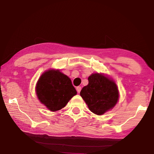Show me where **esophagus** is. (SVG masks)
<instances>
[{
  "label": "esophagus",
  "instance_id": "34e87169",
  "mask_svg": "<svg viewBox=\"0 0 154 154\" xmlns=\"http://www.w3.org/2000/svg\"><path fill=\"white\" fill-rule=\"evenodd\" d=\"M76 90H77L78 93H80L81 90H82V87H81V86H78V87L76 88Z\"/></svg>",
  "mask_w": 154,
  "mask_h": 154
}]
</instances>
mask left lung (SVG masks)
Masks as SVG:
<instances>
[{
  "instance_id": "1",
  "label": "left lung",
  "mask_w": 154,
  "mask_h": 154,
  "mask_svg": "<svg viewBox=\"0 0 154 154\" xmlns=\"http://www.w3.org/2000/svg\"><path fill=\"white\" fill-rule=\"evenodd\" d=\"M80 95L90 110L98 116L111 110L119 98L118 88L114 80L98 72L90 75L88 84L82 88Z\"/></svg>"
}]
</instances>
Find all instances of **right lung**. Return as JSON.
Masks as SVG:
<instances>
[{"label": "right lung", "mask_w": 154, "mask_h": 154, "mask_svg": "<svg viewBox=\"0 0 154 154\" xmlns=\"http://www.w3.org/2000/svg\"><path fill=\"white\" fill-rule=\"evenodd\" d=\"M35 92L41 103L53 112L64 108L77 94L71 79L58 69L44 72L36 82Z\"/></svg>", "instance_id": "obj_1"}]
</instances>
